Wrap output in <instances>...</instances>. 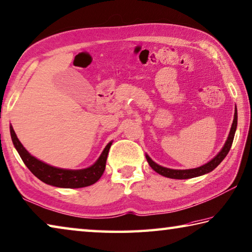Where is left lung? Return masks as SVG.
Here are the masks:
<instances>
[{
  "mask_svg": "<svg viewBox=\"0 0 252 252\" xmlns=\"http://www.w3.org/2000/svg\"><path fill=\"white\" fill-rule=\"evenodd\" d=\"M237 122H238V116H237V109L235 108L234 121H232L231 129L225 145H223V148L221 149L220 152H219L216 157L212 159V161L208 162L207 164H205L203 166L197 167V168H191V170H171V168H166V167L158 165V164L153 162L148 155H145L146 159H148L150 166L152 167L155 172L158 173L159 175L165 176L167 178H174V180H189V178H194V177L205 175V174L213 172L215 168H216L219 164L223 161V158L227 157V154L229 153L232 142H234L236 130H237Z\"/></svg>",
  "mask_w": 252,
  "mask_h": 252,
  "instance_id": "left-lung-1",
  "label": "left lung"
}]
</instances>
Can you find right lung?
I'll return each instance as SVG.
<instances>
[{
  "instance_id": "obj_1",
  "label": "right lung",
  "mask_w": 252,
  "mask_h": 252,
  "mask_svg": "<svg viewBox=\"0 0 252 252\" xmlns=\"http://www.w3.org/2000/svg\"><path fill=\"white\" fill-rule=\"evenodd\" d=\"M11 136L13 144H14L16 151L20 154L25 165L34 175L42 181L43 183L59 189H82L97 183L100 177L106 170V163L109 150H110L111 142L109 143L106 149L103 150L102 154L100 155L98 161L90 167L84 168V170H63L50 166L48 164L44 163L36 158L33 155L29 153L21 141L18 140L15 133L14 127L11 126Z\"/></svg>"
}]
</instances>
